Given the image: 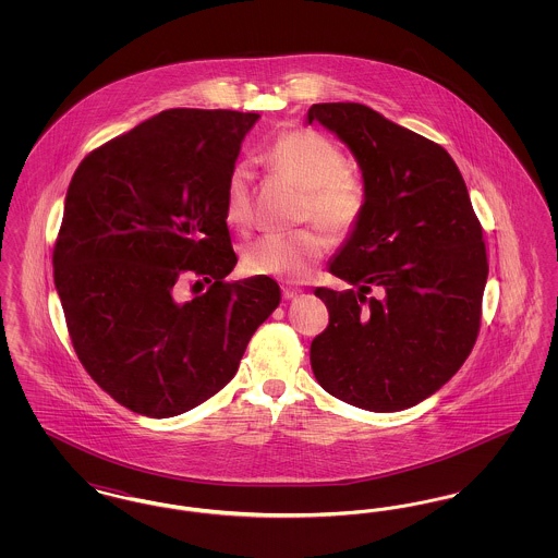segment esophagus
I'll use <instances>...</instances> for the list:
<instances>
[{
  "label": "esophagus",
  "instance_id": "34e87169",
  "mask_svg": "<svg viewBox=\"0 0 558 558\" xmlns=\"http://www.w3.org/2000/svg\"><path fill=\"white\" fill-rule=\"evenodd\" d=\"M299 289H294V287H289V284H282V296L287 299V301H291V299H294L296 294H299Z\"/></svg>",
  "mask_w": 558,
  "mask_h": 558
}]
</instances>
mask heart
Listing matches in <instances>:
<instances>
[{"label":"heart","instance_id":"obj_1","mask_svg":"<svg viewBox=\"0 0 558 558\" xmlns=\"http://www.w3.org/2000/svg\"><path fill=\"white\" fill-rule=\"evenodd\" d=\"M266 159L307 190V213L335 234L349 232L364 207L360 182L343 171V153L322 133L292 130L280 133L267 148ZM251 169L232 167L226 186V221L234 228L251 223ZM328 248V240L318 230H299L291 234H267L255 240L244 253V267L259 276L303 278L318 264Z\"/></svg>","mask_w":558,"mask_h":558}]
</instances>
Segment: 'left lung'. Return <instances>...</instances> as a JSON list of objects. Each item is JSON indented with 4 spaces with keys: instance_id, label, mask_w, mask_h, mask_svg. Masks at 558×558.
Returning a JSON list of instances; mask_svg holds the SVG:
<instances>
[{
    "instance_id": "8db88e82",
    "label": "left lung",
    "mask_w": 558,
    "mask_h": 558,
    "mask_svg": "<svg viewBox=\"0 0 558 558\" xmlns=\"http://www.w3.org/2000/svg\"><path fill=\"white\" fill-rule=\"evenodd\" d=\"M357 160L364 207L328 271L353 289H316L330 314L312 341L324 391L399 412L439 391L477 341L485 242L469 190L435 142L355 102L314 105L307 123ZM378 288L383 298L365 299Z\"/></svg>"
}]
</instances>
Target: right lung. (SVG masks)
Segmentation results:
<instances>
[{
    "mask_svg": "<svg viewBox=\"0 0 558 558\" xmlns=\"http://www.w3.org/2000/svg\"><path fill=\"white\" fill-rule=\"evenodd\" d=\"M257 119L162 110L87 155L71 180L53 284L81 364L137 414L178 416L221 391L280 305L269 276L223 282L239 262L228 175ZM186 270L213 287L180 302Z\"/></svg>",
    "mask_w": 558,
    "mask_h": 558,
    "instance_id": "right-lung-1",
    "label": "right lung"
}]
</instances>
